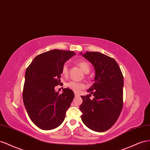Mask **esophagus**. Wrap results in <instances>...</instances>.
Segmentation results:
<instances>
[{"mask_svg":"<svg viewBox=\"0 0 150 150\" xmlns=\"http://www.w3.org/2000/svg\"><path fill=\"white\" fill-rule=\"evenodd\" d=\"M75 97H78V96H79V95L78 93H75Z\"/></svg>","mask_w":150,"mask_h":150,"instance_id":"obj_1","label":"esophagus"}]
</instances>
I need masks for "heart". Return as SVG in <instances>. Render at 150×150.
Returning <instances> with one entry per match:
<instances>
[{
  "mask_svg": "<svg viewBox=\"0 0 150 150\" xmlns=\"http://www.w3.org/2000/svg\"><path fill=\"white\" fill-rule=\"evenodd\" d=\"M78 65L81 68V69L83 70V72L87 73L89 72L91 67H90L89 63L86 61H81L77 63ZM62 74L63 76H67L68 74V67L67 64H64L62 67ZM67 86L68 88L71 89L75 92H80L82 89L85 87V84L82 82H78L76 81H70L67 83Z\"/></svg>",
  "mask_w": 150,
  "mask_h": 150,
  "instance_id": "1",
  "label": "heart"
}]
</instances>
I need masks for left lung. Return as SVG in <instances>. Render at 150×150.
Returning <instances> with one entry per match:
<instances>
[{
    "mask_svg": "<svg viewBox=\"0 0 150 150\" xmlns=\"http://www.w3.org/2000/svg\"><path fill=\"white\" fill-rule=\"evenodd\" d=\"M83 57L94 67L96 76L87 91L91 94L81 96V119L89 129L104 132L114 125L122 109L123 75L112 58L99 52H87ZM92 95L94 98L91 100Z\"/></svg>",
    "mask_w": 150,
    "mask_h": 150,
    "instance_id": "1",
    "label": "left lung"
}]
</instances>
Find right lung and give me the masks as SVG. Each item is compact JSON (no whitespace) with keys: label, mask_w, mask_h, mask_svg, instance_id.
<instances>
[{"label":"right lung","mask_w":150,"mask_h":150,"mask_svg":"<svg viewBox=\"0 0 150 150\" xmlns=\"http://www.w3.org/2000/svg\"><path fill=\"white\" fill-rule=\"evenodd\" d=\"M76 54L71 51L50 50L36 56L25 73L23 99L29 118L43 130L59 126L74 98L69 88L62 93L54 87L62 85V67L67 60Z\"/></svg>","instance_id":"right-lung-1"}]
</instances>
